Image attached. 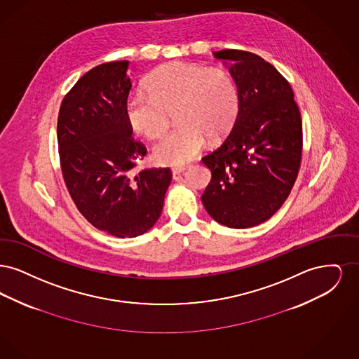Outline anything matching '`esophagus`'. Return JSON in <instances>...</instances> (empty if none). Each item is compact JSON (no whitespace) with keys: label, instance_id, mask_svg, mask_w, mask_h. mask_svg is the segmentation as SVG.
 <instances>
[{"label":"esophagus","instance_id":"obj_1","mask_svg":"<svg viewBox=\"0 0 359 359\" xmlns=\"http://www.w3.org/2000/svg\"><path fill=\"white\" fill-rule=\"evenodd\" d=\"M186 170H188L187 165H177V167H173V168H172V175H173V176L180 175V173H183Z\"/></svg>","mask_w":359,"mask_h":359}]
</instances>
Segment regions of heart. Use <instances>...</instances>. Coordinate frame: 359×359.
Returning a JSON list of instances; mask_svg holds the SVG:
<instances>
[{"mask_svg":"<svg viewBox=\"0 0 359 359\" xmlns=\"http://www.w3.org/2000/svg\"><path fill=\"white\" fill-rule=\"evenodd\" d=\"M147 88L149 94H130L123 111L138 135L157 138L175 110L177 125L154 147L160 164L187 163L203 149L205 137L215 142L227 136L238 116V88L226 69L171 62L154 71Z\"/></svg>","mask_w":359,"mask_h":359,"instance_id":"1","label":"heart"}]
</instances>
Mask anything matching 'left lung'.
I'll return each mask as SVG.
<instances>
[{"label": "left lung", "instance_id": "8db88e82", "mask_svg": "<svg viewBox=\"0 0 359 359\" xmlns=\"http://www.w3.org/2000/svg\"><path fill=\"white\" fill-rule=\"evenodd\" d=\"M239 94L237 120L222 145L202 161L211 182L202 195L208 215L231 229L268 221L293 187L302 161L303 126L287 79L252 52H214Z\"/></svg>", "mask_w": 359, "mask_h": 359}]
</instances>
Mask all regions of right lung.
Returning a JSON list of instances; mask_svg holds the SVG:
<instances>
[{
    "instance_id": "add662e5",
    "label": "right lung",
    "mask_w": 359,
    "mask_h": 359,
    "mask_svg": "<svg viewBox=\"0 0 359 359\" xmlns=\"http://www.w3.org/2000/svg\"><path fill=\"white\" fill-rule=\"evenodd\" d=\"M128 69L121 60L86 72L57 118L60 165L74 203L94 227L118 238L154 227L172 179L168 168L135 171L147 149L125 118Z\"/></svg>"
}]
</instances>
